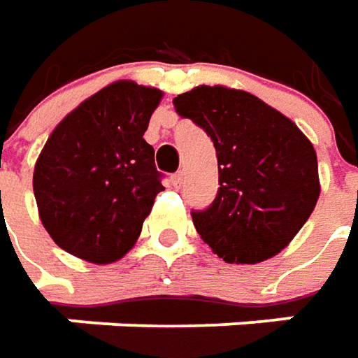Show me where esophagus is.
Segmentation results:
<instances>
[{"instance_id": "esophagus-1", "label": "esophagus", "mask_w": 358, "mask_h": 358, "mask_svg": "<svg viewBox=\"0 0 358 358\" xmlns=\"http://www.w3.org/2000/svg\"><path fill=\"white\" fill-rule=\"evenodd\" d=\"M172 182H174V186H176V188H180V186L184 184V172H182V170L176 172V174L172 176Z\"/></svg>"}]
</instances>
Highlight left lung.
<instances>
[{
	"instance_id": "obj_1",
	"label": "left lung",
	"mask_w": 358,
	"mask_h": 358,
	"mask_svg": "<svg viewBox=\"0 0 358 358\" xmlns=\"http://www.w3.org/2000/svg\"><path fill=\"white\" fill-rule=\"evenodd\" d=\"M174 106L216 148V200L192 212L200 238L228 264H259L285 250L321 194L311 141L278 108L224 85L194 87Z\"/></svg>"
}]
</instances>
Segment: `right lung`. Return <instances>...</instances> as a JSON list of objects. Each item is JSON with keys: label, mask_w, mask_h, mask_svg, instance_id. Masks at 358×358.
I'll return each instance as SVG.
<instances>
[{"label": "right lung", "mask_w": 358, "mask_h": 358, "mask_svg": "<svg viewBox=\"0 0 358 358\" xmlns=\"http://www.w3.org/2000/svg\"><path fill=\"white\" fill-rule=\"evenodd\" d=\"M162 91L117 80L63 118L33 170L41 224L61 250L106 265L132 250L164 190L144 141Z\"/></svg>", "instance_id": "1"}]
</instances>
